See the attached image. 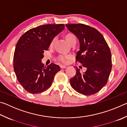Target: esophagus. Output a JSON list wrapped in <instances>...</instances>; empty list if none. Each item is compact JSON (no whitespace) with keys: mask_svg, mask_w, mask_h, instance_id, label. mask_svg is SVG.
<instances>
[{"mask_svg":"<svg viewBox=\"0 0 127 127\" xmlns=\"http://www.w3.org/2000/svg\"><path fill=\"white\" fill-rule=\"evenodd\" d=\"M66 66H65V65H61V68L62 69H64V68H66Z\"/></svg>","mask_w":127,"mask_h":127,"instance_id":"esophagus-1","label":"esophagus"}]
</instances>
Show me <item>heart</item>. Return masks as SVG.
I'll list each match as a JSON object with an SVG mask.
<instances>
[{"mask_svg": "<svg viewBox=\"0 0 127 127\" xmlns=\"http://www.w3.org/2000/svg\"><path fill=\"white\" fill-rule=\"evenodd\" d=\"M64 38H65V40L70 45V46L75 45L76 44L77 42V39L76 36H75L72 33H66L65 35H64ZM55 42V39L54 38V39L51 41L50 44V48H53ZM71 57L69 55H66V56H63V55H59L57 57V61L60 62H62L63 63H66L67 62V60L70 59Z\"/></svg>", "mask_w": 127, "mask_h": 127, "instance_id": "b5f03b06", "label": "heart"}]
</instances>
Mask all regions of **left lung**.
<instances>
[{
  "label": "left lung",
  "instance_id": "left-lung-1",
  "mask_svg": "<svg viewBox=\"0 0 127 127\" xmlns=\"http://www.w3.org/2000/svg\"><path fill=\"white\" fill-rule=\"evenodd\" d=\"M66 27L78 38L80 48L76 61L87 68L83 73L76 67L70 79L72 87L84 95L97 93L106 84L112 64L110 48L102 34L95 28L82 23L66 24Z\"/></svg>",
  "mask_w": 127,
  "mask_h": 127
}]
</instances>
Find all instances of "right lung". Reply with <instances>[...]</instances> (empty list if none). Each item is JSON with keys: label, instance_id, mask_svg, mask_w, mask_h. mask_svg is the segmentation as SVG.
I'll return each mask as SVG.
<instances>
[{"label": "right lung", "instance_id": "1", "mask_svg": "<svg viewBox=\"0 0 127 127\" xmlns=\"http://www.w3.org/2000/svg\"><path fill=\"white\" fill-rule=\"evenodd\" d=\"M64 29V24L41 25L26 32L17 42L14 70L19 82L30 93L39 94L48 90L61 70L54 63L44 66L41 59L51 41Z\"/></svg>", "mask_w": 127, "mask_h": 127}]
</instances>
